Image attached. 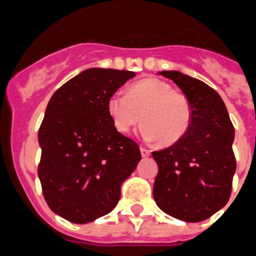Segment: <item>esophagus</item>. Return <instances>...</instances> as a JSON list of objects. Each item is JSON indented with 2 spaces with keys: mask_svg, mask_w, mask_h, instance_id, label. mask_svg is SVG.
Listing matches in <instances>:
<instances>
[{
  "mask_svg": "<svg viewBox=\"0 0 256 256\" xmlns=\"http://www.w3.org/2000/svg\"><path fill=\"white\" fill-rule=\"evenodd\" d=\"M140 152H141V156H142L144 158L150 157V150H148V149H145V148L141 146L140 148Z\"/></svg>",
  "mask_w": 256,
  "mask_h": 256,
  "instance_id": "obj_1",
  "label": "esophagus"
}]
</instances>
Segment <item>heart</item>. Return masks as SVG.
I'll list each match as a JSON object with an SVG mask.
<instances>
[{
  "label": "heart",
  "instance_id": "heart-1",
  "mask_svg": "<svg viewBox=\"0 0 256 256\" xmlns=\"http://www.w3.org/2000/svg\"><path fill=\"white\" fill-rule=\"evenodd\" d=\"M107 111L118 132L126 134L142 122L141 137L145 141L156 140L161 146L178 142L192 120L187 96L174 92L170 84L160 78H145L133 84L126 95L112 94Z\"/></svg>",
  "mask_w": 256,
  "mask_h": 256
}]
</instances>
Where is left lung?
I'll list each match as a JSON object with an SVG mask.
<instances>
[{
  "mask_svg": "<svg viewBox=\"0 0 256 256\" xmlns=\"http://www.w3.org/2000/svg\"><path fill=\"white\" fill-rule=\"evenodd\" d=\"M158 74L187 96L191 126L178 142L153 152L158 164L153 196L160 209L186 222H200L226 206L236 172L234 128L225 103L206 84L178 70Z\"/></svg>",
  "mask_w": 256,
  "mask_h": 256,
  "instance_id": "obj_1",
  "label": "left lung"
}]
</instances>
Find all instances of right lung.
I'll list each match as a JSON object with an SVG mask.
<instances>
[{"label": "right lung", "mask_w": 256, "mask_h": 256, "mask_svg": "<svg viewBox=\"0 0 256 256\" xmlns=\"http://www.w3.org/2000/svg\"><path fill=\"white\" fill-rule=\"evenodd\" d=\"M134 72L90 68L50 99L38 141V175L52 212L92 222L119 202L120 186L141 160L140 148L114 126L107 102Z\"/></svg>", "instance_id": "1"}]
</instances>
